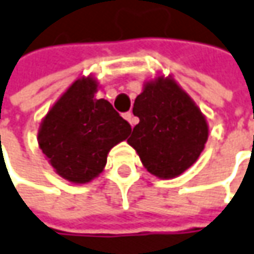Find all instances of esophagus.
<instances>
[{
  "instance_id": "esophagus-1",
  "label": "esophagus",
  "mask_w": 254,
  "mask_h": 254,
  "mask_svg": "<svg viewBox=\"0 0 254 254\" xmlns=\"http://www.w3.org/2000/svg\"><path fill=\"white\" fill-rule=\"evenodd\" d=\"M124 118L127 119V122H129L132 127H135L136 124H137V119L133 117V114H132V112H127V114H124Z\"/></svg>"
}]
</instances>
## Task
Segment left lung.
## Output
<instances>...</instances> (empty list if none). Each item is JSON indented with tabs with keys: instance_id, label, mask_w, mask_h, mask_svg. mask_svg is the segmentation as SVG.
Segmentation results:
<instances>
[{
	"instance_id": "left-lung-1",
	"label": "left lung",
	"mask_w": 254,
	"mask_h": 254,
	"mask_svg": "<svg viewBox=\"0 0 254 254\" xmlns=\"http://www.w3.org/2000/svg\"><path fill=\"white\" fill-rule=\"evenodd\" d=\"M133 115L139 124L127 143L149 173L173 179L197 162L208 139V125L173 78L159 77L144 84L133 104Z\"/></svg>"
}]
</instances>
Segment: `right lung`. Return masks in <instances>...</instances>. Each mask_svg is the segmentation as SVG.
Wrapping results in <instances>:
<instances>
[{
	"label": "right lung",
	"instance_id": "right-lung-1",
	"mask_svg": "<svg viewBox=\"0 0 254 254\" xmlns=\"http://www.w3.org/2000/svg\"><path fill=\"white\" fill-rule=\"evenodd\" d=\"M97 81L87 77L70 85L39 129V146L59 176L71 183L91 181L107 156L132 130L107 100H97Z\"/></svg>",
	"mask_w": 254,
	"mask_h": 254
}]
</instances>
